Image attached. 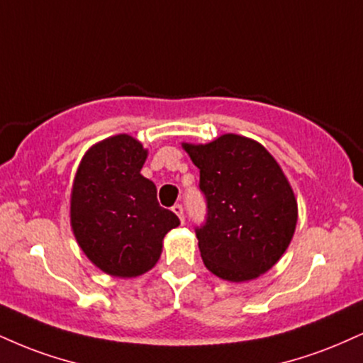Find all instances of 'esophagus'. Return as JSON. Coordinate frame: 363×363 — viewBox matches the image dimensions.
<instances>
[{
  "label": "esophagus",
  "instance_id": "esophagus-1",
  "mask_svg": "<svg viewBox=\"0 0 363 363\" xmlns=\"http://www.w3.org/2000/svg\"><path fill=\"white\" fill-rule=\"evenodd\" d=\"M172 211L176 213V215L179 216V220H181V223H184V208H182V204H174L172 206Z\"/></svg>",
  "mask_w": 363,
  "mask_h": 363
}]
</instances>
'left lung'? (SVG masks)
Listing matches in <instances>:
<instances>
[{"label": "left lung", "instance_id": "left-lung-1", "mask_svg": "<svg viewBox=\"0 0 363 363\" xmlns=\"http://www.w3.org/2000/svg\"><path fill=\"white\" fill-rule=\"evenodd\" d=\"M182 147L199 169L206 198V221L196 228L204 265L231 282L265 274L298 223V203L281 165L259 142L235 133Z\"/></svg>", "mask_w": 363, "mask_h": 363}]
</instances>
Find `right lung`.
Returning <instances> with one entry per match:
<instances>
[{
    "label": "right lung",
    "mask_w": 363,
    "mask_h": 363,
    "mask_svg": "<svg viewBox=\"0 0 363 363\" xmlns=\"http://www.w3.org/2000/svg\"><path fill=\"white\" fill-rule=\"evenodd\" d=\"M147 150L121 133L96 143L82 157L71 193V226L98 269L137 277L157 264L164 237L179 218L157 201V187L140 174Z\"/></svg>",
    "instance_id": "add662e5"
}]
</instances>
